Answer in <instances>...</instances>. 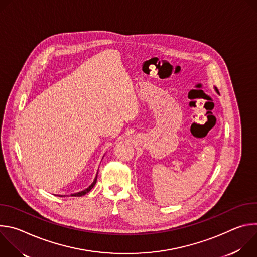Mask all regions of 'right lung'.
Masks as SVG:
<instances>
[{
	"instance_id": "obj_1",
	"label": "right lung",
	"mask_w": 257,
	"mask_h": 257,
	"mask_svg": "<svg viewBox=\"0 0 257 257\" xmlns=\"http://www.w3.org/2000/svg\"><path fill=\"white\" fill-rule=\"evenodd\" d=\"M96 179H97V175L95 176V179H94V181L92 182V184L88 187V188H86L85 190H83V191H80V192H77V193H74V194H71V196H82V195H85L86 193H88L92 188H93V186L95 185V183H96ZM60 197H63V195H59ZM65 196V195H64Z\"/></svg>"
}]
</instances>
